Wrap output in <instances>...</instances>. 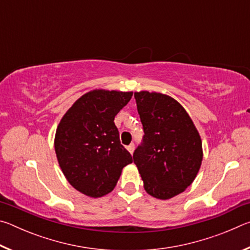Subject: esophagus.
I'll return each mask as SVG.
<instances>
[{
    "mask_svg": "<svg viewBox=\"0 0 250 250\" xmlns=\"http://www.w3.org/2000/svg\"><path fill=\"white\" fill-rule=\"evenodd\" d=\"M126 149H128V151L130 152V153L132 154V153H133V151H134V145H133V143H131L130 146H126Z\"/></svg>",
    "mask_w": 250,
    "mask_h": 250,
    "instance_id": "1",
    "label": "esophagus"
}]
</instances>
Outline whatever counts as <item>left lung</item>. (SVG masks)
<instances>
[{"label": "left lung", "mask_w": 250, "mask_h": 250, "mask_svg": "<svg viewBox=\"0 0 250 250\" xmlns=\"http://www.w3.org/2000/svg\"><path fill=\"white\" fill-rule=\"evenodd\" d=\"M143 125L133 162L151 196L168 200L185 191L200 170L203 150L198 131L185 109L160 92H134Z\"/></svg>", "instance_id": "8db88e82"}]
</instances>
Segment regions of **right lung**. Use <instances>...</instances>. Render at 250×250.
I'll return each instance as SVG.
<instances>
[{"mask_svg":"<svg viewBox=\"0 0 250 250\" xmlns=\"http://www.w3.org/2000/svg\"><path fill=\"white\" fill-rule=\"evenodd\" d=\"M132 92L96 89L76 101L59 122L55 152L67 181L80 193L101 197L115 188L132 156L120 143L115 117Z\"/></svg>","mask_w":250,"mask_h":250,"instance_id":"1","label":"right lung"}]
</instances>
